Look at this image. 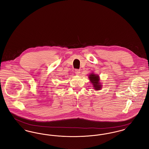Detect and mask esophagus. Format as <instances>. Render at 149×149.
Instances as JSON below:
<instances>
[{"mask_svg":"<svg viewBox=\"0 0 149 149\" xmlns=\"http://www.w3.org/2000/svg\"><path fill=\"white\" fill-rule=\"evenodd\" d=\"M75 74H76V75H79L80 74V70L79 69H76V70H75Z\"/></svg>","mask_w":149,"mask_h":149,"instance_id":"34e87169","label":"esophagus"}]
</instances>
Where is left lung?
Here are the masks:
<instances>
[{
    "label": "left lung",
    "mask_w": 149,
    "mask_h": 149,
    "mask_svg": "<svg viewBox=\"0 0 149 149\" xmlns=\"http://www.w3.org/2000/svg\"><path fill=\"white\" fill-rule=\"evenodd\" d=\"M88 78L89 79L91 83L92 84L93 87L95 90H100L102 88L101 83L99 82V77L98 74H95L94 73H91Z\"/></svg>",
    "instance_id": "8db88e82"
}]
</instances>
